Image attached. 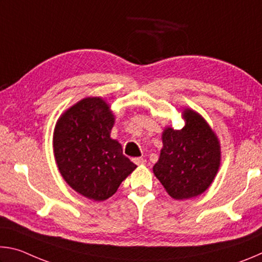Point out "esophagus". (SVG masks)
Instances as JSON below:
<instances>
[{
	"label": "esophagus",
	"instance_id": "34e87169",
	"mask_svg": "<svg viewBox=\"0 0 262 262\" xmlns=\"http://www.w3.org/2000/svg\"><path fill=\"white\" fill-rule=\"evenodd\" d=\"M133 161H134V163L136 164V165H145V163H147V161H145V159L142 158V157L134 158V159H133Z\"/></svg>",
	"mask_w": 262,
	"mask_h": 262
}]
</instances>
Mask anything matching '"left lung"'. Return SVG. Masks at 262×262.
<instances>
[{"mask_svg":"<svg viewBox=\"0 0 262 262\" xmlns=\"http://www.w3.org/2000/svg\"><path fill=\"white\" fill-rule=\"evenodd\" d=\"M185 126L164 129L163 148L154 173L170 196L185 200L202 194L211 185L221 164L220 142L200 114L186 108Z\"/></svg>","mask_w":262,"mask_h":262,"instance_id":"1","label":"left lung"}]
</instances>
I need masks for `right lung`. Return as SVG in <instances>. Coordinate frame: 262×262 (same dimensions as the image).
Masks as SVG:
<instances>
[{"label": "right lung", "mask_w": 262, "mask_h": 262, "mask_svg": "<svg viewBox=\"0 0 262 262\" xmlns=\"http://www.w3.org/2000/svg\"><path fill=\"white\" fill-rule=\"evenodd\" d=\"M114 115L99 97H88L61 115L53 148L61 176L83 196L104 201L136 168L111 139Z\"/></svg>", "instance_id": "right-lung-1"}]
</instances>
